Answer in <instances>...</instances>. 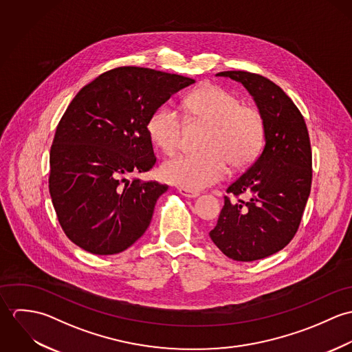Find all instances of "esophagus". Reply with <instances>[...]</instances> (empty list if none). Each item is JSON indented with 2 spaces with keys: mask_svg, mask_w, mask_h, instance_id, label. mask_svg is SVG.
I'll use <instances>...</instances> for the list:
<instances>
[{
  "mask_svg": "<svg viewBox=\"0 0 352 352\" xmlns=\"http://www.w3.org/2000/svg\"><path fill=\"white\" fill-rule=\"evenodd\" d=\"M179 194L186 197V198H197V197H199V192L191 191V190H186V188H179Z\"/></svg>",
  "mask_w": 352,
  "mask_h": 352,
  "instance_id": "esophagus-1",
  "label": "esophagus"
}]
</instances>
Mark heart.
Instances as JSON below:
<instances>
[{
	"mask_svg": "<svg viewBox=\"0 0 352 352\" xmlns=\"http://www.w3.org/2000/svg\"><path fill=\"white\" fill-rule=\"evenodd\" d=\"M184 108L191 123L208 124L203 138V153L180 154L162 165L165 180L186 188L201 190L226 177L229 162L233 168L252 164L264 145L265 123L261 112L218 85H204L191 92ZM186 124L179 111L162 105L148 123L153 144L165 154L182 145Z\"/></svg>",
	"mask_w": 352,
	"mask_h": 352,
	"instance_id": "obj_1",
	"label": "heart"
}]
</instances>
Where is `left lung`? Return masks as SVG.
Returning a JSON list of instances; mask_svg holds the SVG:
<instances>
[{
    "instance_id": "8db88e82",
    "label": "left lung",
    "mask_w": 352,
    "mask_h": 352,
    "mask_svg": "<svg viewBox=\"0 0 352 352\" xmlns=\"http://www.w3.org/2000/svg\"><path fill=\"white\" fill-rule=\"evenodd\" d=\"M217 76L241 82L265 123V146L226 190L217 226L208 233L228 257L254 261L283 250L296 236L311 187V148L301 111L280 87L250 72ZM247 193L249 199L239 197Z\"/></svg>"
}]
</instances>
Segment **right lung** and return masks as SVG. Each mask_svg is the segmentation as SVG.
<instances>
[{
    "instance_id": "add662e5",
    "label": "right lung",
    "mask_w": 352,
    "mask_h": 352,
    "mask_svg": "<svg viewBox=\"0 0 352 352\" xmlns=\"http://www.w3.org/2000/svg\"><path fill=\"white\" fill-rule=\"evenodd\" d=\"M195 80L122 66L85 85L60 118L50 151L51 201L67 239L94 254L131 247L166 184L132 177L155 165L148 123Z\"/></svg>"
}]
</instances>
